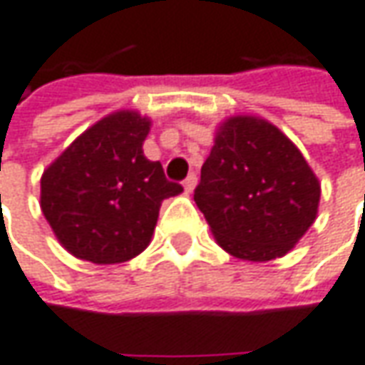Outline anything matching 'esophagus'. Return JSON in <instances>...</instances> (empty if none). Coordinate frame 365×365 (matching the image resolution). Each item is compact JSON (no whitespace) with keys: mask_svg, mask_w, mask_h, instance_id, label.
Instances as JSON below:
<instances>
[{"mask_svg":"<svg viewBox=\"0 0 365 365\" xmlns=\"http://www.w3.org/2000/svg\"><path fill=\"white\" fill-rule=\"evenodd\" d=\"M196 183H198V178L192 173V175H187V178H185V182H183V190H185L187 194H192V192H194V187H196Z\"/></svg>","mask_w":365,"mask_h":365,"instance_id":"1","label":"esophagus"}]
</instances>
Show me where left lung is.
Returning a JSON list of instances; mask_svg holds the SVG:
<instances>
[{
	"mask_svg": "<svg viewBox=\"0 0 365 365\" xmlns=\"http://www.w3.org/2000/svg\"><path fill=\"white\" fill-rule=\"evenodd\" d=\"M194 200L218 245L262 263L290 253L312 227L321 182L277 126L245 114L218 124Z\"/></svg>",
	"mask_w": 365,
	"mask_h": 365,
	"instance_id": "8db88e82",
	"label": "left lung"
}]
</instances>
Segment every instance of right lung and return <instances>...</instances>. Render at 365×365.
Wrapping results in <instances>:
<instances>
[{
  "mask_svg": "<svg viewBox=\"0 0 365 365\" xmlns=\"http://www.w3.org/2000/svg\"><path fill=\"white\" fill-rule=\"evenodd\" d=\"M151 118L136 110L112 112L44 169L40 208L73 257L98 265L130 262L153 239L161 202L182 194L149 161L143 143Z\"/></svg>",
  "mask_w": 365,
  "mask_h": 365,
  "instance_id": "right-lung-1",
  "label": "right lung"
}]
</instances>
